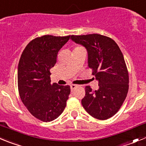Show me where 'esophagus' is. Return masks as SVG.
I'll list each match as a JSON object with an SVG mask.
<instances>
[{"mask_svg": "<svg viewBox=\"0 0 146 146\" xmlns=\"http://www.w3.org/2000/svg\"><path fill=\"white\" fill-rule=\"evenodd\" d=\"M70 86V89H71L72 91H73V89H76V88L78 86H77V85H76V84H71Z\"/></svg>", "mask_w": 146, "mask_h": 146, "instance_id": "esophagus-1", "label": "esophagus"}]
</instances>
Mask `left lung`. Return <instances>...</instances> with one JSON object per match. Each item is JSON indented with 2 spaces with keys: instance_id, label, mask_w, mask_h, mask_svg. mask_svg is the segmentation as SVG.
Wrapping results in <instances>:
<instances>
[{
  "instance_id": "1",
  "label": "left lung",
  "mask_w": 146,
  "mask_h": 146,
  "mask_svg": "<svg viewBox=\"0 0 146 146\" xmlns=\"http://www.w3.org/2000/svg\"><path fill=\"white\" fill-rule=\"evenodd\" d=\"M73 41L86 48L88 65L99 89L85 87L81 104L92 117L106 120L119 111L129 89V75L123 54L111 38L100 34L71 35Z\"/></svg>"
}]
</instances>
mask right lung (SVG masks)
I'll use <instances>...</instances> for the list:
<instances>
[{"label": "right lung", "mask_w": 146, "mask_h": 146, "mask_svg": "<svg viewBox=\"0 0 146 146\" xmlns=\"http://www.w3.org/2000/svg\"><path fill=\"white\" fill-rule=\"evenodd\" d=\"M70 35H46L31 40L18 65V89L23 104L33 116L44 122L60 116L66 106L70 86L51 84L50 69Z\"/></svg>", "instance_id": "1"}]
</instances>
